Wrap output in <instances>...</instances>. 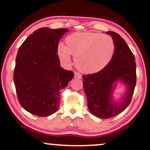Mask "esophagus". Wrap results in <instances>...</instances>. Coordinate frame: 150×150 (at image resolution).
I'll return each mask as SVG.
<instances>
[{"label":"esophagus","mask_w":150,"mask_h":150,"mask_svg":"<svg viewBox=\"0 0 150 150\" xmlns=\"http://www.w3.org/2000/svg\"><path fill=\"white\" fill-rule=\"evenodd\" d=\"M81 77H82V75H81V74L77 73V72H75V78L81 79Z\"/></svg>","instance_id":"34e87169"}]
</instances>
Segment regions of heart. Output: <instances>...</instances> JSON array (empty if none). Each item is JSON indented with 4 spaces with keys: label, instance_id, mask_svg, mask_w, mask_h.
<instances>
[{
    "label": "heart",
    "instance_id": "obj_1",
    "mask_svg": "<svg viewBox=\"0 0 150 150\" xmlns=\"http://www.w3.org/2000/svg\"><path fill=\"white\" fill-rule=\"evenodd\" d=\"M114 42L108 35L94 32H77L65 38V46L59 44L57 53L65 65L75 56V66L84 73H95L104 69L112 58Z\"/></svg>",
    "mask_w": 150,
    "mask_h": 150
}]
</instances>
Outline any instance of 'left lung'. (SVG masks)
I'll use <instances>...</instances> for the list:
<instances>
[{
  "mask_svg": "<svg viewBox=\"0 0 150 150\" xmlns=\"http://www.w3.org/2000/svg\"><path fill=\"white\" fill-rule=\"evenodd\" d=\"M106 34L111 35L114 42V53L111 61L98 73L82 76L89 111L102 119L116 116L128 107L136 85L133 53L119 34L111 31ZM118 83L125 85V94L115 100L113 93Z\"/></svg>",
  "mask_w": 150,
  "mask_h": 150,
  "instance_id": "left-lung-1",
  "label": "left lung"
}]
</instances>
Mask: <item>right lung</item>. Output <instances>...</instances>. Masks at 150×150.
Wrapping results in <instances>:
<instances>
[{
    "label": "right lung",
    "mask_w": 150,
    "mask_h": 150,
    "mask_svg": "<svg viewBox=\"0 0 150 150\" xmlns=\"http://www.w3.org/2000/svg\"><path fill=\"white\" fill-rule=\"evenodd\" d=\"M68 29L42 27L30 34L18 50L14 83L22 108L38 116H49L59 107L60 93L74 77L63 69L57 54L58 42Z\"/></svg>",
    "instance_id": "obj_1"
}]
</instances>
